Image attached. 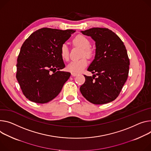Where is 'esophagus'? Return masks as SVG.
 Segmentation results:
<instances>
[{"instance_id":"34e87169","label":"esophagus","mask_w":151,"mask_h":151,"mask_svg":"<svg viewBox=\"0 0 151 151\" xmlns=\"http://www.w3.org/2000/svg\"><path fill=\"white\" fill-rule=\"evenodd\" d=\"M77 75V74H75V73H72V76H73V77H74V76H76Z\"/></svg>"}]
</instances>
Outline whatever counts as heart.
<instances>
[{"label":"heart","mask_w":151,"mask_h":151,"mask_svg":"<svg viewBox=\"0 0 151 151\" xmlns=\"http://www.w3.org/2000/svg\"><path fill=\"white\" fill-rule=\"evenodd\" d=\"M75 45L83 49V52L82 53L83 57H91L93 55V51L90 48V42L87 38L86 37L78 35L73 40ZM60 55L63 59L67 60L69 57V52L66 44H63L60 47ZM88 61L86 58H83L79 60L72 61L67 66V69L71 73L78 74L81 73L87 67Z\"/></svg>","instance_id":"obj_1"}]
</instances>
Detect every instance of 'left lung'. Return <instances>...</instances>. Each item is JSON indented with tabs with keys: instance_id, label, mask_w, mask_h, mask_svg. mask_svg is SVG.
<instances>
[{
	"instance_id": "left-lung-1",
	"label": "left lung",
	"mask_w": 151,
	"mask_h": 151,
	"mask_svg": "<svg viewBox=\"0 0 151 151\" xmlns=\"http://www.w3.org/2000/svg\"><path fill=\"white\" fill-rule=\"evenodd\" d=\"M81 32L94 41L96 54L87 68L94 75H84L86 81L80 91L93 104L112 102L128 78L129 60L126 47L121 39L107 28H93Z\"/></svg>"
}]
</instances>
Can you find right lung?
<instances>
[{"mask_svg":"<svg viewBox=\"0 0 151 151\" xmlns=\"http://www.w3.org/2000/svg\"><path fill=\"white\" fill-rule=\"evenodd\" d=\"M75 32L43 28L24 41L17 58L16 78L27 99L45 104L60 93L71 74L60 70L65 67L60 47Z\"/></svg>","mask_w":151,"mask_h":151,"instance_id":"add662e5","label":"right lung"}]
</instances>
